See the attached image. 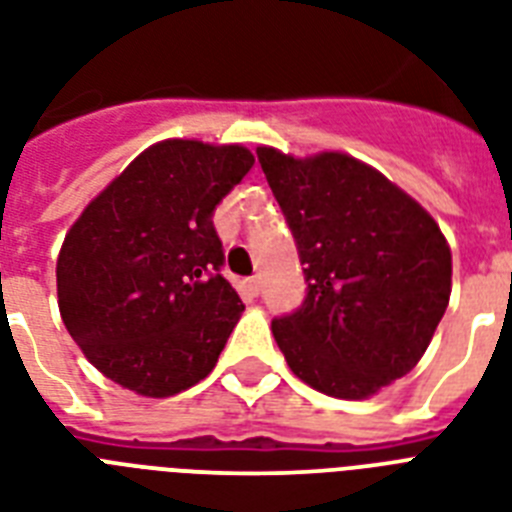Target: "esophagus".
Here are the masks:
<instances>
[{"instance_id":"esophagus-1","label":"esophagus","mask_w":512,"mask_h":512,"mask_svg":"<svg viewBox=\"0 0 512 512\" xmlns=\"http://www.w3.org/2000/svg\"><path fill=\"white\" fill-rule=\"evenodd\" d=\"M244 292H247L249 297H257V294H260V278L249 276L247 281H244Z\"/></svg>"}]
</instances>
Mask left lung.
<instances>
[{
    "mask_svg": "<svg viewBox=\"0 0 512 512\" xmlns=\"http://www.w3.org/2000/svg\"><path fill=\"white\" fill-rule=\"evenodd\" d=\"M305 265V302L273 321L297 378L365 400L413 371L442 321L452 255L436 220L371 165L342 152L297 160L257 149Z\"/></svg>",
    "mask_w": 512,
    "mask_h": 512,
    "instance_id": "left-lung-1",
    "label": "left lung"
}]
</instances>
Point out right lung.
I'll return each instance as SVG.
<instances>
[{
	"mask_svg": "<svg viewBox=\"0 0 512 512\" xmlns=\"http://www.w3.org/2000/svg\"><path fill=\"white\" fill-rule=\"evenodd\" d=\"M252 165L239 144L160 141L73 223L57 257L62 323L115 384L170 397L215 368L244 305L220 273L213 215Z\"/></svg>",
	"mask_w": 512,
	"mask_h": 512,
	"instance_id": "add662e5",
	"label": "right lung"
}]
</instances>
